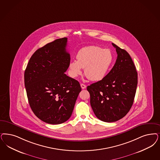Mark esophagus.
I'll return each mask as SVG.
<instances>
[{"label":"esophagus","mask_w":160,"mask_h":160,"mask_svg":"<svg viewBox=\"0 0 160 160\" xmlns=\"http://www.w3.org/2000/svg\"><path fill=\"white\" fill-rule=\"evenodd\" d=\"M80 86H81V88H82V89H84V88H86V86L85 84H83V83H81Z\"/></svg>","instance_id":"1"}]
</instances>
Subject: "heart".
<instances>
[{
    "label": "heart",
    "mask_w": 160,
    "mask_h": 160,
    "mask_svg": "<svg viewBox=\"0 0 160 160\" xmlns=\"http://www.w3.org/2000/svg\"><path fill=\"white\" fill-rule=\"evenodd\" d=\"M77 61H71L68 64L70 76L76 78L82 73L92 81H99L108 74L113 61L110 50L98 46H88L79 50Z\"/></svg>",
    "instance_id": "obj_1"
}]
</instances>
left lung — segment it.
I'll return each instance as SVG.
<instances>
[{"label":"left lung","instance_id":"left-lung-1","mask_svg":"<svg viewBox=\"0 0 160 160\" xmlns=\"http://www.w3.org/2000/svg\"><path fill=\"white\" fill-rule=\"evenodd\" d=\"M116 62L102 80L87 87L90 105L96 116L106 122L117 121L132 107L138 84V74L127 51L113 43Z\"/></svg>","mask_w":160,"mask_h":160}]
</instances>
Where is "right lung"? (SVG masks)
<instances>
[{"label":"right lung","instance_id":"1","mask_svg":"<svg viewBox=\"0 0 160 160\" xmlns=\"http://www.w3.org/2000/svg\"><path fill=\"white\" fill-rule=\"evenodd\" d=\"M67 43V38L57 39L38 49L24 74L30 107L49 124H60L70 118L82 90L79 82L65 74L70 62Z\"/></svg>","mask_w":160,"mask_h":160}]
</instances>
